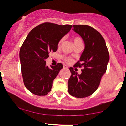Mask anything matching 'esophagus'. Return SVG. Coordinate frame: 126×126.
I'll return each mask as SVG.
<instances>
[{"label":"esophagus","instance_id":"34e87169","mask_svg":"<svg viewBox=\"0 0 126 126\" xmlns=\"http://www.w3.org/2000/svg\"><path fill=\"white\" fill-rule=\"evenodd\" d=\"M63 68H64V69H67V68H68V67H67L66 65H63Z\"/></svg>","mask_w":126,"mask_h":126}]
</instances>
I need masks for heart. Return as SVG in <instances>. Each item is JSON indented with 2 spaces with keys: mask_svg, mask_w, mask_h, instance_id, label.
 I'll list each match as a JSON object with an SVG mask.
<instances>
[{
  "mask_svg": "<svg viewBox=\"0 0 126 126\" xmlns=\"http://www.w3.org/2000/svg\"><path fill=\"white\" fill-rule=\"evenodd\" d=\"M63 39H61L59 41V45H60L62 43V42H63ZM72 42H73L74 44H75V43H78V42H82L80 38L78 37H74L72 38ZM64 60H65V61L67 63H69V62H71V60L69 59V58H64Z\"/></svg>",
  "mask_w": 126,
  "mask_h": 126,
  "instance_id": "heart-1",
  "label": "heart"
}]
</instances>
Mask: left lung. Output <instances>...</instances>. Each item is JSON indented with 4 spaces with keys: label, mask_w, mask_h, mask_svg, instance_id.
<instances>
[{
    "label": "left lung",
    "mask_w": 126,
    "mask_h": 126,
    "mask_svg": "<svg viewBox=\"0 0 126 126\" xmlns=\"http://www.w3.org/2000/svg\"><path fill=\"white\" fill-rule=\"evenodd\" d=\"M84 43L80 61L75 66L84 67L79 75L70 67L68 92L76 98H85L94 93L106 73L109 55L104 39L100 32L88 25H73V29ZM81 62V63H79Z\"/></svg>",
    "instance_id": "8db88e82"
}]
</instances>
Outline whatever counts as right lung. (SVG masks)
I'll list each match as a JSON object with an SVG mask.
<instances>
[{
  "label": "right lung",
  "mask_w": 126,
  "mask_h": 126,
  "mask_svg": "<svg viewBox=\"0 0 126 126\" xmlns=\"http://www.w3.org/2000/svg\"><path fill=\"white\" fill-rule=\"evenodd\" d=\"M72 25L46 22L31 30L20 51L21 70L26 88L39 96L51 91L53 81L61 69L62 63L49 68L45 60L57 50L58 43L69 32Z\"/></svg>",
  "instance_id": "right-lung-1"
}]
</instances>
